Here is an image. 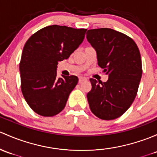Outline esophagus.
<instances>
[{
	"instance_id": "1",
	"label": "esophagus",
	"mask_w": 157,
	"mask_h": 157,
	"mask_svg": "<svg viewBox=\"0 0 157 157\" xmlns=\"http://www.w3.org/2000/svg\"><path fill=\"white\" fill-rule=\"evenodd\" d=\"M87 80V78L85 77H79V83H82L83 82H85Z\"/></svg>"
}]
</instances>
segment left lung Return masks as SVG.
<instances>
[{
    "label": "left lung",
    "instance_id": "1",
    "mask_svg": "<svg viewBox=\"0 0 157 157\" xmlns=\"http://www.w3.org/2000/svg\"><path fill=\"white\" fill-rule=\"evenodd\" d=\"M86 34L96 51L98 66L108 75L104 83L90 78V110L101 120H114L128 110L136 96L142 75L141 54L132 39L113 29H91Z\"/></svg>",
    "mask_w": 157,
    "mask_h": 157
}]
</instances>
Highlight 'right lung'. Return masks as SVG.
Returning <instances> with one entry per match:
<instances>
[{"mask_svg": "<svg viewBox=\"0 0 157 157\" xmlns=\"http://www.w3.org/2000/svg\"><path fill=\"white\" fill-rule=\"evenodd\" d=\"M86 31L53 25L34 33L25 44L19 64L21 89L28 105L37 114L52 117L65 108L78 77L57 78V65L78 48Z\"/></svg>", "mask_w": 157, "mask_h": 157, "instance_id": "obj_1", "label": "right lung"}]
</instances>
